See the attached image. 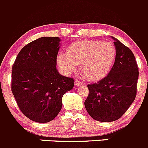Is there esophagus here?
I'll return each instance as SVG.
<instances>
[{"label": "esophagus", "mask_w": 148, "mask_h": 148, "mask_svg": "<svg viewBox=\"0 0 148 148\" xmlns=\"http://www.w3.org/2000/svg\"><path fill=\"white\" fill-rule=\"evenodd\" d=\"M83 85V83H81V82L78 81V80H75V86H80Z\"/></svg>", "instance_id": "34e87169"}]
</instances>
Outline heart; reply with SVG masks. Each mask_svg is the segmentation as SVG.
Returning a JSON list of instances; mask_svg holds the SVG:
<instances>
[{
	"label": "heart",
	"instance_id": "heart-1",
	"mask_svg": "<svg viewBox=\"0 0 148 148\" xmlns=\"http://www.w3.org/2000/svg\"><path fill=\"white\" fill-rule=\"evenodd\" d=\"M116 49L112 42L101 40L77 41L67 48V54H58V65L66 73L79 65L80 73L90 81H99L112 70Z\"/></svg>",
	"mask_w": 148,
	"mask_h": 148
}]
</instances>
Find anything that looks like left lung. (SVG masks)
Here are the masks:
<instances>
[{
	"instance_id": "left-lung-1",
	"label": "left lung",
	"mask_w": 148,
	"mask_h": 148,
	"mask_svg": "<svg viewBox=\"0 0 148 148\" xmlns=\"http://www.w3.org/2000/svg\"><path fill=\"white\" fill-rule=\"evenodd\" d=\"M116 56L112 70L98 83L88 85L85 107L93 119L114 122L127 112L137 93L138 68L134 54L114 36Z\"/></svg>"
}]
</instances>
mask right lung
<instances>
[{"label": "right lung", "instance_id": "obj_1", "mask_svg": "<svg viewBox=\"0 0 148 148\" xmlns=\"http://www.w3.org/2000/svg\"><path fill=\"white\" fill-rule=\"evenodd\" d=\"M59 37L45 36L21 49L12 68L11 90L20 110L34 122L53 120L62 109V98L74 80L59 73Z\"/></svg>", "mask_w": 148, "mask_h": 148}]
</instances>
